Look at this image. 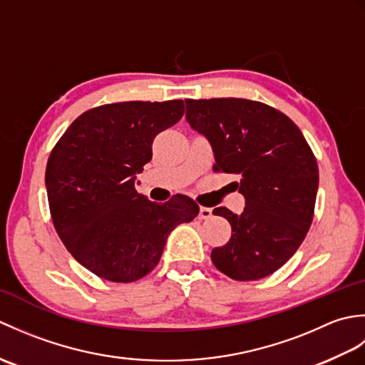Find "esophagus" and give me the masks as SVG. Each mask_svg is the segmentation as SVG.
Wrapping results in <instances>:
<instances>
[{
    "instance_id": "esophagus-1",
    "label": "esophagus",
    "mask_w": 365,
    "mask_h": 365,
    "mask_svg": "<svg viewBox=\"0 0 365 365\" xmlns=\"http://www.w3.org/2000/svg\"><path fill=\"white\" fill-rule=\"evenodd\" d=\"M213 210L212 208H208V207H200L199 208V220H210L212 216H213V213H212Z\"/></svg>"
}]
</instances>
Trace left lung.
<instances>
[{
	"instance_id": "left-lung-1",
	"label": "left lung",
	"mask_w": 365,
	"mask_h": 365,
	"mask_svg": "<svg viewBox=\"0 0 365 365\" xmlns=\"http://www.w3.org/2000/svg\"><path fill=\"white\" fill-rule=\"evenodd\" d=\"M187 120L212 144L213 170L240 175L246 200L230 222L229 242L215 247L212 262L235 281L273 274L297 252L314 220L319 165L306 138L281 111L246 98H187Z\"/></svg>"
}]
</instances>
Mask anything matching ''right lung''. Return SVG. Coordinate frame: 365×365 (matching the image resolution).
<instances>
[{"instance_id": "obj_1", "label": "right lung", "mask_w": 365, "mask_h": 365, "mask_svg": "<svg viewBox=\"0 0 365 365\" xmlns=\"http://www.w3.org/2000/svg\"><path fill=\"white\" fill-rule=\"evenodd\" d=\"M183 113V100L102 105L78 115L53 147L45 170L53 226L98 277L133 282L149 274L170 230L197 216L188 196L157 204L135 188L155 136Z\"/></svg>"}]
</instances>
